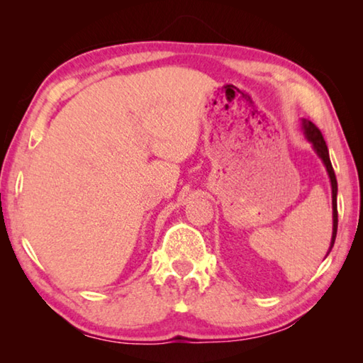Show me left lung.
I'll list each match as a JSON object with an SVG mask.
<instances>
[{"label":"left lung","instance_id":"1","mask_svg":"<svg viewBox=\"0 0 363 363\" xmlns=\"http://www.w3.org/2000/svg\"><path fill=\"white\" fill-rule=\"evenodd\" d=\"M303 128H304L306 138L311 140L312 145H314L317 155L323 160V164H325V167H327L330 181H331V194H333V235H331V247H330V250H331V248H333V245H335L336 230H337V206H336L337 182H336L335 169H333V167H331L330 155H328V147H327V144H325L320 130H318V128L314 125V123L306 121V120H303ZM330 250H328V253H330Z\"/></svg>","mask_w":363,"mask_h":363}]
</instances>
